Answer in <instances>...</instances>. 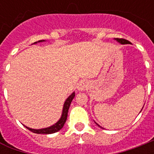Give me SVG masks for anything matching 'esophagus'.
Returning <instances> with one entry per match:
<instances>
[{
    "label": "esophagus",
    "mask_w": 154,
    "mask_h": 154,
    "mask_svg": "<svg viewBox=\"0 0 154 154\" xmlns=\"http://www.w3.org/2000/svg\"><path fill=\"white\" fill-rule=\"evenodd\" d=\"M87 87V83L85 82H84V81H82V82H81L78 84V85H77V89L79 90V91H83V90H85V88Z\"/></svg>",
    "instance_id": "34e87169"
}]
</instances>
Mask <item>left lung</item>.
Instances as JSON below:
<instances>
[{"label": "left lung", "mask_w": 154, "mask_h": 154, "mask_svg": "<svg viewBox=\"0 0 154 154\" xmlns=\"http://www.w3.org/2000/svg\"><path fill=\"white\" fill-rule=\"evenodd\" d=\"M115 40H116L117 42H119V43H121V44H122V45L130 44V42H129V41H127V40H125V39H123V38H115ZM142 109H143V108H142ZM141 110H142V109H141ZM96 124H97V123H96ZM98 125L99 127H101L100 125Z\"/></svg>", "instance_id": "1"}]
</instances>
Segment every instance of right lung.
<instances>
[{"mask_svg":"<svg viewBox=\"0 0 154 154\" xmlns=\"http://www.w3.org/2000/svg\"><path fill=\"white\" fill-rule=\"evenodd\" d=\"M45 42L44 40L43 41H38V42ZM37 43V42H35ZM75 97V93L73 92L71 95H70L66 101H65V104H64V106H63V110H62V114H61V117H60V120L58 121L56 124H54L53 125L50 127H48V128H44V129H31V128H29V127L25 126L29 130H30L32 133H35V134H54L56 132L59 131L60 129H62V127L64 126L65 122H66V119H67L68 116V111H69V109L70 104L72 102V99L74 98Z\"/></svg>","mask_w":154,"mask_h":154,"instance_id":"add662e5","label":"right lung"}]
</instances>
